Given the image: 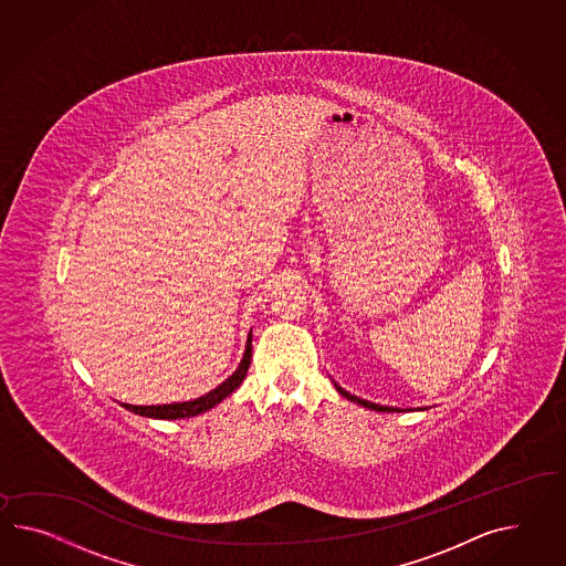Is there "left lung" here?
Masks as SVG:
<instances>
[{
  "label": "left lung",
  "instance_id": "obj_1",
  "mask_svg": "<svg viewBox=\"0 0 566 566\" xmlns=\"http://www.w3.org/2000/svg\"><path fill=\"white\" fill-rule=\"evenodd\" d=\"M335 388L339 390V395H342V397H345V399L354 400V402H358V405H364V407H368V409H374V411H388V413H390V411H399V409H390V407H382V405H374V402H370V400H364L359 399V397H354V395H349L347 390H344L342 386L335 385Z\"/></svg>",
  "mask_w": 566,
  "mask_h": 566
}]
</instances>
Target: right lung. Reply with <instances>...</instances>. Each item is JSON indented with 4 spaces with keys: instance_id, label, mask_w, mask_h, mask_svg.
Instances as JSON below:
<instances>
[{
    "instance_id": "add662e5",
    "label": "right lung",
    "mask_w": 566,
    "mask_h": 566,
    "mask_svg": "<svg viewBox=\"0 0 566 566\" xmlns=\"http://www.w3.org/2000/svg\"><path fill=\"white\" fill-rule=\"evenodd\" d=\"M249 361H251V333H249L248 345H245V356L241 359L239 368L234 370L221 386H217L214 390H210L200 399L188 400V402H171V405H149V407H138V405H126L123 407L128 409L130 413L143 415V417H151V419H184V417H193V415L205 413L208 409H212L214 405H219L222 399H227L234 388L243 382V378L248 376Z\"/></svg>"
}]
</instances>
